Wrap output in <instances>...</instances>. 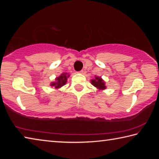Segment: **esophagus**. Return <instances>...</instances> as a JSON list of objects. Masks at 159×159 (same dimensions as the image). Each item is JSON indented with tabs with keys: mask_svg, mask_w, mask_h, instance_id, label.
<instances>
[{
	"mask_svg": "<svg viewBox=\"0 0 159 159\" xmlns=\"http://www.w3.org/2000/svg\"><path fill=\"white\" fill-rule=\"evenodd\" d=\"M78 73H79V74H83V70H81V71H78Z\"/></svg>",
	"mask_w": 159,
	"mask_h": 159,
	"instance_id": "34e87169",
	"label": "esophagus"
}]
</instances>
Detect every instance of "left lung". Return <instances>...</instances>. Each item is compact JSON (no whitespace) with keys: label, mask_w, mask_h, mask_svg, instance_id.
Here are the masks:
<instances>
[{"label":"left lung","mask_w":159,"mask_h":159,"mask_svg":"<svg viewBox=\"0 0 159 159\" xmlns=\"http://www.w3.org/2000/svg\"><path fill=\"white\" fill-rule=\"evenodd\" d=\"M91 83H92V84L95 86V87L98 88V89L104 90L106 88V86L104 85V82L100 77L95 76V79L91 80Z\"/></svg>","instance_id":"obj_1"}]
</instances>
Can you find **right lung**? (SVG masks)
<instances>
[{
	"mask_svg": "<svg viewBox=\"0 0 159 159\" xmlns=\"http://www.w3.org/2000/svg\"><path fill=\"white\" fill-rule=\"evenodd\" d=\"M69 75H66V74H62L60 76L56 79V82L51 83V86H54L55 88H60L64 85L66 83L67 77H69Z\"/></svg>",
	"mask_w": 159,
	"mask_h": 159,
	"instance_id": "obj_1",
	"label": "right lung"
}]
</instances>
